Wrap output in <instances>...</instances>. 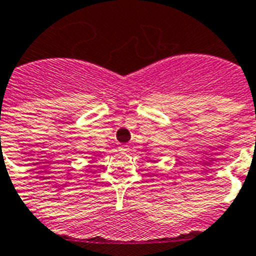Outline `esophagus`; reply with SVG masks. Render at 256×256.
<instances>
[{
    "instance_id": "obj_1",
    "label": "esophagus",
    "mask_w": 256,
    "mask_h": 256,
    "mask_svg": "<svg viewBox=\"0 0 256 256\" xmlns=\"http://www.w3.org/2000/svg\"><path fill=\"white\" fill-rule=\"evenodd\" d=\"M120 152H128V146H126V145L120 146Z\"/></svg>"
}]
</instances>
